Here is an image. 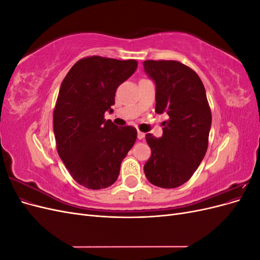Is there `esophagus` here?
I'll return each mask as SVG.
<instances>
[{
    "instance_id": "obj_1",
    "label": "esophagus",
    "mask_w": 260,
    "mask_h": 260,
    "mask_svg": "<svg viewBox=\"0 0 260 260\" xmlns=\"http://www.w3.org/2000/svg\"><path fill=\"white\" fill-rule=\"evenodd\" d=\"M145 138V133L141 132V131H138V139L139 140H143Z\"/></svg>"
}]
</instances>
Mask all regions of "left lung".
Returning a JSON list of instances; mask_svg holds the SVG:
<instances>
[{
	"instance_id": "8db88e82",
	"label": "left lung",
	"mask_w": 260,
	"mask_h": 260,
	"mask_svg": "<svg viewBox=\"0 0 260 260\" xmlns=\"http://www.w3.org/2000/svg\"><path fill=\"white\" fill-rule=\"evenodd\" d=\"M147 76L156 85L157 114L166 113L161 138L145 136L152 155L144 172L152 184L175 188L185 183L208 147L211 112L206 91L193 69L177 60H145Z\"/></svg>"
}]
</instances>
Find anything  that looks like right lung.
Segmentation results:
<instances>
[{
  "instance_id": "obj_1",
  "label": "right lung",
  "mask_w": 260,
  "mask_h": 260,
  "mask_svg": "<svg viewBox=\"0 0 260 260\" xmlns=\"http://www.w3.org/2000/svg\"><path fill=\"white\" fill-rule=\"evenodd\" d=\"M138 61L89 56L78 60L62 80L53 124L57 152L69 174L91 190L111 186L137 140V129L104 119L113 113L118 86Z\"/></svg>"
}]
</instances>
